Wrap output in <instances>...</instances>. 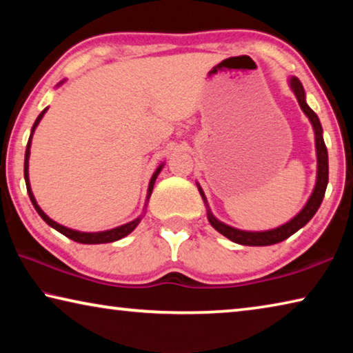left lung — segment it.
Here are the masks:
<instances>
[{
	"instance_id": "8db88e82",
	"label": "left lung",
	"mask_w": 353,
	"mask_h": 353,
	"mask_svg": "<svg viewBox=\"0 0 353 353\" xmlns=\"http://www.w3.org/2000/svg\"><path fill=\"white\" fill-rule=\"evenodd\" d=\"M291 88L296 93L299 105H301V109L305 112V115L310 118V121H312L314 128L316 154H318V181H316V187L312 198L308 199L307 205L303 207V210L299 213L297 216L292 218L290 223L280 225L274 230H266V232L238 230V229H234V227L221 223V221L214 218L210 213V210H208V221H210V224L214 227V229H216L219 234H223L225 238H229V240H232L234 243L243 244V246H270V244H276L286 240V238H290L292 234H296L299 229H302V227L314 216V213L318 212L322 199H324L327 182H328V155H327L324 139H322V126L319 123L318 115H316V113L307 105L305 92H303L302 82L299 81L297 77H292L291 79ZM199 193L202 196V199L205 201L204 191L199 188Z\"/></svg>"
}]
</instances>
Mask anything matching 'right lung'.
<instances>
[{
  "label": "right lung",
  "instance_id": "right-lung-1",
  "mask_svg": "<svg viewBox=\"0 0 353 353\" xmlns=\"http://www.w3.org/2000/svg\"><path fill=\"white\" fill-rule=\"evenodd\" d=\"M45 112H46V109L40 113V115L37 117V119H35V123H34V126H32V132H34V129L37 128V124L40 123L41 117L45 115ZM32 132H31V137H32ZM31 137H29V141H28V146H26V154H25V181H26V188H28L29 198H31V201H32V205H34V208H35V210H37V213L40 214L41 219H43L46 224H50V225L52 227V229H56L57 232H61L62 235L68 236L70 240L77 241V243H82V244H101V243H112V241L121 240L123 236L129 235L130 232H132V230L135 229V227L139 225V223H140V218H139V219H135V221H132V223H129V224H124V225H121V227H117V229H112V230H107V232H97V234H85V232H77V230L67 229V227H63V225H61V224H57V223H54V221H52V219L48 218L46 214H45L43 212H41V208L37 205V202H35V199H34V194H32V191H31V187H29V177H28V159H29V148H31ZM160 170H162V166H159L157 171L154 172V176H152V179H151V182H149V191H148V196H151V193H152L154 182H155V179H157Z\"/></svg>",
  "mask_w": 353,
  "mask_h": 353
}]
</instances>
